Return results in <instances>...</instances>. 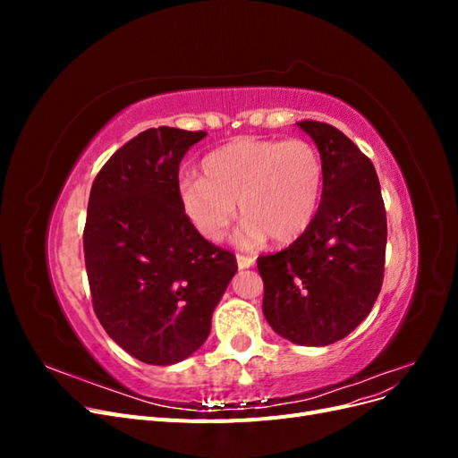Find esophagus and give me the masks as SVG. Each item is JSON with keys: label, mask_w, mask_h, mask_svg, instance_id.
<instances>
[{"label": "esophagus", "mask_w": 458, "mask_h": 458, "mask_svg": "<svg viewBox=\"0 0 458 458\" xmlns=\"http://www.w3.org/2000/svg\"><path fill=\"white\" fill-rule=\"evenodd\" d=\"M254 258L252 256H246V254H237V263H239V267L241 269H248V267H252L254 266Z\"/></svg>", "instance_id": "1"}]
</instances>
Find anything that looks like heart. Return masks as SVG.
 Segmentation results:
<instances>
[{
    "mask_svg": "<svg viewBox=\"0 0 458 458\" xmlns=\"http://www.w3.org/2000/svg\"><path fill=\"white\" fill-rule=\"evenodd\" d=\"M204 177H183L179 206L204 239L219 242L237 216L246 219L239 242L252 246L271 237L290 242L317 214L323 191V160L306 140L241 137L210 152Z\"/></svg>",
    "mask_w": 458,
    "mask_h": 458,
    "instance_id": "b5f03b06",
    "label": "heart"
}]
</instances>
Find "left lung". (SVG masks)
I'll list each match as a JSON object with an SVG mask.
<instances>
[{
    "mask_svg": "<svg viewBox=\"0 0 458 458\" xmlns=\"http://www.w3.org/2000/svg\"><path fill=\"white\" fill-rule=\"evenodd\" d=\"M323 160L311 225L284 250L259 256L263 315L300 345L345 338L370 313L384 281L386 208L377 170L340 130L301 120Z\"/></svg>",
    "mask_w": 458,
    "mask_h": 458,
    "instance_id": "left-lung-1",
    "label": "left lung"
}]
</instances>
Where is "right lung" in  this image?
I'll list each match as a JSON object with an SVG mask.
<instances>
[{
	"instance_id": "obj_1",
	"label": "right lung",
	"mask_w": 458,
	"mask_h": 458,
	"mask_svg": "<svg viewBox=\"0 0 458 458\" xmlns=\"http://www.w3.org/2000/svg\"><path fill=\"white\" fill-rule=\"evenodd\" d=\"M206 131L150 128L95 175L84 227L93 311L122 350L172 365L210 335L237 258L206 241L177 199L179 164Z\"/></svg>"
}]
</instances>
